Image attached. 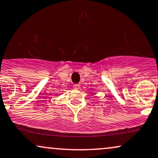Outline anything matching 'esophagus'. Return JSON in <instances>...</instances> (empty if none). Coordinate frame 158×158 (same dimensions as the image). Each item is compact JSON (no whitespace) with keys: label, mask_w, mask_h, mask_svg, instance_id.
I'll use <instances>...</instances> for the list:
<instances>
[{"label":"esophagus","mask_w":158,"mask_h":158,"mask_svg":"<svg viewBox=\"0 0 158 158\" xmlns=\"http://www.w3.org/2000/svg\"><path fill=\"white\" fill-rule=\"evenodd\" d=\"M73 87H74L75 89H79V87H80V85H79V84H76V85H73Z\"/></svg>","instance_id":"obj_1"}]
</instances>
